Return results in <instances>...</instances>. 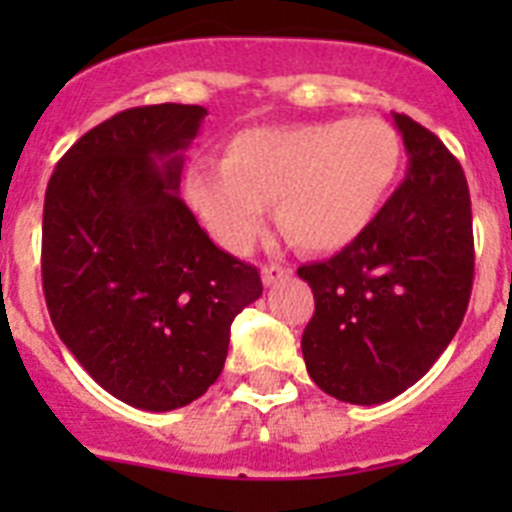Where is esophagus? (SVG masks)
<instances>
[{"mask_svg":"<svg viewBox=\"0 0 512 512\" xmlns=\"http://www.w3.org/2000/svg\"><path fill=\"white\" fill-rule=\"evenodd\" d=\"M292 277V269L289 266H282V264H266L264 269H261V279H264L266 287H274L277 282H284V279Z\"/></svg>","mask_w":512,"mask_h":512,"instance_id":"esophagus-1","label":"esophagus"}]
</instances>
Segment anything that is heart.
I'll return each mask as SVG.
<instances>
[{"mask_svg": "<svg viewBox=\"0 0 512 512\" xmlns=\"http://www.w3.org/2000/svg\"><path fill=\"white\" fill-rule=\"evenodd\" d=\"M400 140L382 120H320L248 128L225 146L223 164H194L187 192L230 251H246L277 202L284 233L305 251L354 243L387 200Z\"/></svg>", "mask_w": 512, "mask_h": 512, "instance_id": "heart-1", "label": "heart"}]
</instances>
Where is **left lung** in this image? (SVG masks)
Segmentation results:
<instances>
[{"label": "left lung", "instance_id": "8db88e82", "mask_svg": "<svg viewBox=\"0 0 512 512\" xmlns=\"http://www.w3.org/2000/svg\"><path fill=\"white\" fill-rule=\"evenodd\" d=\"M392 120L410 158L402 184L354 243L297 269L315 295L307 374L351 405L413 387L456 336L474 282L467 176L431 130Z\"/></svg>", "mask_w": 512, "mask_h": 512}]
</instances>
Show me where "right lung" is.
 Returning <instances> with one entry per match:
<instances>
[{"label":"right lung","instance_id":"1","mask_svg":"<svg viewBox=\"0 0 512 512\" xmlns=\"http://www.w3.org/2000/svg\"><path fill=\"white\" fill-rule=\"evenodd\" d=\"M200 104L117 112L63 153L45 189L43 292L89 377L133 408L202 397L230 323L264 292L259 269L210 241L179 197Z\"/></svg>","mask_w":512,"mask_h":512}]
</instances>
